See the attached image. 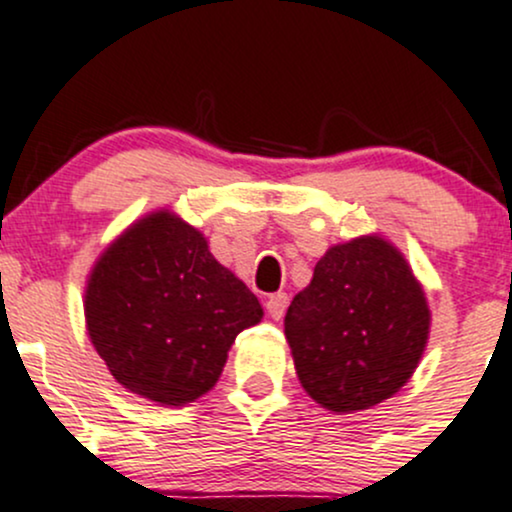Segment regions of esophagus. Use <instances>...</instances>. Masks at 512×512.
<instances>
[{"label":"esophagus","instance_id":"34e87169","mask_svg":"<svg viewBox=\"0 0 512 512\" xmlns=\"http://www.w3.org/2000/svg\"><path fill=\"white\" fill-rule=\"evenodd\" d=\"M265 306H267L269 316H272L274 320H279L286 313V306H289V296H286L284 291H277V294H269L267 301H265Z\"/></svg>","mask_w":512,"mask_h":512}]
</instances>
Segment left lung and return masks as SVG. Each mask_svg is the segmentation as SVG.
<instances>
[{
    "mask_svg": "<svg viewBox=\"0 0 512 512\" xmlns=\"http://www.w3.org/2000/svg\"><path fill=\"white\" fill-rule=\"evenodd\" d=\"M423 284L391 240L369 233L328 247L291 301L284 335L303 391L345 415L408 384L430 338Z\"/></svg>",
    "mask_w": 512,
    "mask_h": 512,
    "instance_id": "1",
    "label": "left lung"
}]
</instances>
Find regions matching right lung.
<instances>
[{"mask_svg":"<svg viewBox=\"0 0 512 512\" xmlns=\"http://www.w3.org/2000/svg\"><path fill=\"white\" fill-rule=\"evenodd\" d=\"M265 316L209 240L170 209L145 213L94 262L84 323L126 391L179 408L216 386L238 333Z\"/></svg>","mask_w":512,"mask_h":512,"instance_id":"obj_1","label":"right lung"}]
</instances>
